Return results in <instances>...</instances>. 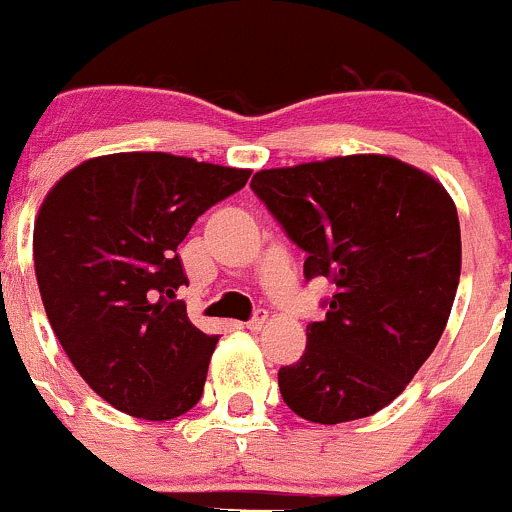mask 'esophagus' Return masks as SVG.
I'll return each instance as SVG.
<instances>
[{"label": "esophagus", "instance_id": "obj_1", "mask_svg": "<svg viewBox=\"0 0 512 512\" xmlns=\"http://www.w3.org/2000/svg\"><path fill=\"white\" fill-rule=\"evenodd\" d=\"M267 319H270L267 309H257L255 317H252L250 322H247V329H250V332H260V329L267 324Z\"/></svg>", "mask_w": 512, "mask_h": 512}]
</instances>
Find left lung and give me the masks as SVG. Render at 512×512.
Segmentation results:
<instances>
[{"label":"left lung","mask_w":512,"mask_h":512,"mask_svg":"<svg viewBox=\"0 0 512 512\" xmlns=\"http://www.w3.org/2000/svg\"><path fill=\"white\" fill-rule=\"evenodd\" d=\"M252 190L304 252V275L337 285L307 349L282 366V399L312 423L389 406L431 356L461 277L456 203L433 175L381 153L260 170Z\"/></svg>","instance_id":"left-lung-1"}]
</instances>
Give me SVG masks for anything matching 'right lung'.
<instances>
[{
	"label": "right lung",
	"instance_id": "right-lung-1",
	"mask_svg": "<svg viewBox=\"0 0 512 512\" xmlns=\"http://www.w3.org/2000/svg\"><path fill=\"white\" fill-rule=\"evenodd\" d=\"M252 170L173 153H111L79 163L34 220V270L56 339L113 409L168 421L203 396L218 334L188 319L175 289L195 220Z\"/></svg>",
	"mask_w": 512,
	"mask_h": 512
}]
</instances>
